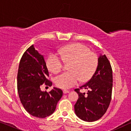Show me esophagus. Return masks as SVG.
I'll list each match as a JSON object with an SVG mask.
<instances>
[{"mask_svg":"<svg viewBox=\"0 0 131 131\" xmlns=\"http://www.w3.org/2000/svg\"><path fill=\"white\" fill-rule=\"evenodd\" d=\"M69 92V90H63V93H64V94L68 93Z\"/></svg>","mask_w":131,"mask_h":131,"instance_id":"esophagus-1","label":"esophagus"}]
</instances>
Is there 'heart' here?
<instances>
[{
  "label": "heart",
  "mask_w": 131,
  "mask_h": 131,
  "mask_svg": "<svg viewBox=\"0 0 131 131\" xmlns=\"http://www.w3.org/2000/svg\"><path fill=\"white\" fill-rule=\"evenodd\" d=\"M59 54L61 58L56 53H51L46 60L47 67L53 74L60 72L63 62L69 63V71L54 78L56 86L59 88H72L80 80L82 82L88 81L96 70L98 64L97 54L81 43L67 45L59 50Z\"/></svg>",
  "instance_id": "obj_1"
}]
</instances>
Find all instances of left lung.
<instances>
[{
	"instance_id": "8db88e82",
	"label": "left lung",
	"mask_w": 131,
	"mask_h": 131,
	"mask_svg": "<svg viewBox=\"0 0 131 131\" xmlns=\"http://www.w3.org/2000/svg\"><path fill=\"white\" fill-rule=\"evenodd\" d=\"M113 88V71L106 56L100 55L95 74L88 83L75 89L78 99L74 105L75 113L80 119L94 122L102 117L110 104ZM88 90L87 95L79 90Z\"/></svg>"
}]
</instances>
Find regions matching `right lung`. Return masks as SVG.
<instances>
[{
  "instance_id": "1",
  "label": "right lung",
  "mask_w": 131,
  "mask_h": 131,
  "mask_svg": "<svg viewBox=\"0 0 131 131\" xmlns=\"http://www.w3.org/2000/svg\"><path fill=\"white\" fill-rule=\"evenodd\" d=\"M48 71L42 55L35 49L34 45L23 54L17 74V89L22 105L27 113L38 118H45L55 111L63 95L60 89L53 88L51 91L42 92L43 83L51 86L47 79Z\"/></svg>"
}]
</instances>
